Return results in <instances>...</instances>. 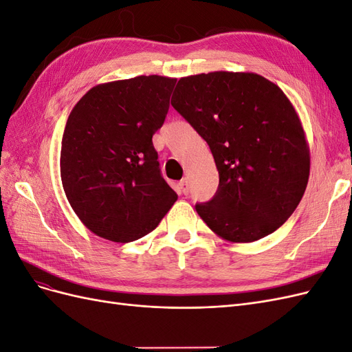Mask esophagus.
Instances as JSON below:
<instances>
[{"label": "esophagus", "mask_w": 352, "mask_h": 352, "mask_svg": "<svg viewBox=\"0 0 352 352\" xmlns=\"http://www.w3.org/2000/svg\"><path fill=\"white\" fill-rule=\"evenodd\" d=\"M179 185H180V190H182L185 195H188L189 194V180L185 177V179L180 180Z\"/></svg>", "instance_id": "esophagus-1"}]
</instances>
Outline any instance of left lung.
Masks as SVG:
<instances>
[{
  "label": "left lung",
  "mask_w": 352,
  "mask_h": 352,
  "mask_svg": "<svg viewBox=\"0 0 352 352\" xmlns=\"http://www.w3.org/2000/svg\"><path fill=\"white\" fill-rule=\"evenodd\" d=\"M173 109L204 140L219 188L195 210L230 242H254L291 217L310 176V151L291 101L255 73L211 72L179 79Z\"/></svg>",
  "instance_id": "obj_1"
}]
</instances>
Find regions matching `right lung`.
<instances>
[{
	"instance_id": "1",
	"label": "right lung",
	"mask_w": 352,
	"mask_h": 352,
	"mask_svg": "<svg viewBox=\"0 0 352 352\" xmlns=\"http://www.w3.org/2000/svg\"><path fill=\"white\" fill-rule=\"evenodd\" d=\"M175 83L157 74L102 83L73 107L60 175L73 211L95 235L122 243L140 239L177 199L153 145Z\"/></svg>"
}]
</instances>
